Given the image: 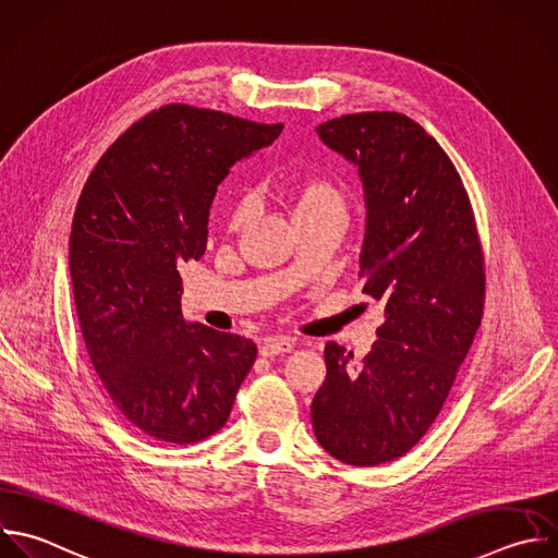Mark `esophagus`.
I'll use <instances>...</instances> for the list:
<instances>
[{
	"label": "esophagus",
	"mask_w": 558,
	"mask_h": 558,
	"mask_svg": "<svg viewBox=\"0 0 558 558\" xmlns=\"http://www.w3.org/2000/svg\"><path fill=\"white\" fill-rule=\"evenodd\" d=\"M294 349V342L290 338H266L259 353L264 357H272V355H279V353H290Z\"/></svg>",
	"instance_id": "esophagus-1"
}]
</instances>
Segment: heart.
<instances>
[{
    "label": "heart",
    "instance_id": "obj_1",
    "mask_svg": "<svg viewBox=\"0 0 558 558\" xmlns=\"http://www.w3.org/2000/svg\"><path fill=\"white\" fill-rule=\"evenodd\" d=\"M279 201L286 205L294 225H303L318 218L338 216L344 218L347 203L342 192L323 177H303L286 183L279 190ZM248 218V205L238 201L229 214V229L238 231Z\"/></svg>",
    "mask_w": 558,
    "mask_h": 558
}]
</instances>
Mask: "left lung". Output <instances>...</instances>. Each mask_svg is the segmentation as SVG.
Segmentation results:
<instances>
[{
  "instance_id": "obj_1",
  "label": "left lung",
  "mask_w": 558,
  "mask_h": 558,
  "mask_svg": "<svg viewBox=\"0 0 558 558\" xmlns=\"http://www.w3.org/2000/svg\"><path fill=\"white\" fill-rule=\"evenodd\" d=\"M316 135L357 168L362 292L384 305V323L364 360L327 342L312 425L333 458L375 466L410 451L451 390L482 318V251L453 163L414 120L353 113Z\"/></svg>"
}]
</instances>
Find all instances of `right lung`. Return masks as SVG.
Instances as JSON below:
<instances>
[{"label":"right lung","mask_w":558,"mask_h":558,"mask_svg":"<svg viewBox=\"0 0 558 558\" xmlns=\"http://www.w3.org/2000/svg\"><path fill=\"white\" fill-rule=\"evenodd\" d=\"M281 131L168 105L102 155L81 194L70 270L85 344L118 410L157 440L216 434L255 362L253 340L185 320L179 264L203 257L229 170Z\"/></svg>","instance_id":"1"}]
</instances>
